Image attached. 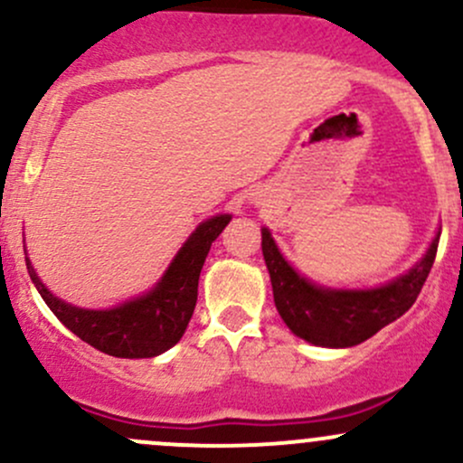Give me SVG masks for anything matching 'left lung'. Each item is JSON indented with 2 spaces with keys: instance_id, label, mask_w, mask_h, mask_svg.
Instances as JSON below:
<instances>
[{
  "instance_id": "1",
  "label": "left lung",
  "mask_w": 463,
  "mask_h": 463,
  "mask_svg": "<svg viewBox=\"0 0 463 463\" xmlns=\"http://www.w3.org/2000/svg\"><path fill=\"white\" fill-rule=\"evenodd\" d=\"M439 232L415 268L373 289H329L303 279L279 252L270 231H261V250L270 272L274 306L283 323L321 347H354L393 323L415 303L438 255Z\"/></svg>"
}]
</instances>
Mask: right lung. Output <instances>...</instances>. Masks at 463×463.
Returning a JSON list of instances; mask_svg holds the SVG:
<instances>
[{
    "label": "right lung",
    "mask_w": 463,
    "mask_h": 463,
    "mask_svg": "<svg viewBox=\"0 0 463 463\" xmlns=\"http://www.w3.org/2000/svg\"><path fill=\"white\" fill-rule=\"evenodd\" d=\"M228 222L231 215L202 222L151 292L111 309H83L61 301L39 281L28 257L25 266L45 306L80 340L116 358H154L174 347L184 334L197 303L202 266Z\"/></svg>",
    "instance_id": "add662e5"
}]
</instances>
